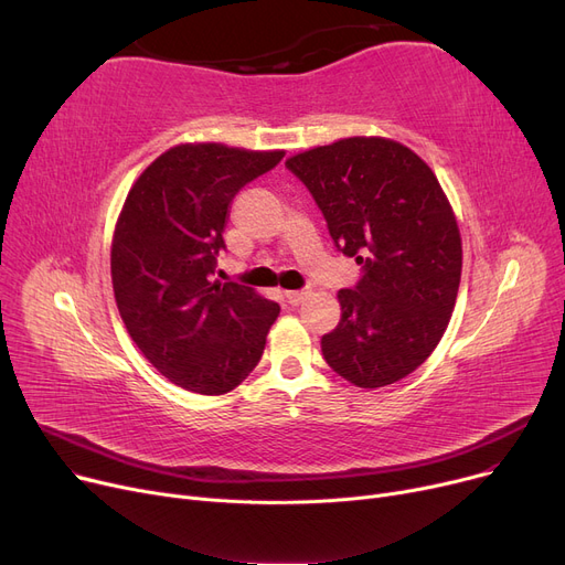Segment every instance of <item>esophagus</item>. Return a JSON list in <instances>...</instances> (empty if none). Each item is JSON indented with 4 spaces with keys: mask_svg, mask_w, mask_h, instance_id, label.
Wrapping results in <instances>:
<instances>
[{
    "mask_svg": "<svg viewBox=\"0 0 565 565\" xmlns=\"http://www.w3.org/2000/svg\"><path fill=\"white\" fill-rule=\"evenodd\" d=\"M284 295H286V302H288V305H292V307L302 305V302H305V298H307V292H305V290H286Z\"/></svg>",
    "mask_w": 565,
    "mask_h": 565,
    "instance_id": "obj_1",
    "label": "esophagus"
}]
</instances>
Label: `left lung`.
<instances>
[{
	"label": "left lung",
	"instance_id": "obj_1",
	"mask_svg": "<svg viewBox=\"0 0 565 565\" xmlns=\"http://www.w3.org/2000/svg\"><path fill=\"white\" fill-rule=\"evenodd\" d=\"M311 192L339 252L362 265L339 290L341 320L322 358L362 390L419 369L456 307L462 243L430 167L407 146L350 137L286 160Z\"/></svg>",
	"mask_w": 565,
	"mask_h": 565
}]
</instances>
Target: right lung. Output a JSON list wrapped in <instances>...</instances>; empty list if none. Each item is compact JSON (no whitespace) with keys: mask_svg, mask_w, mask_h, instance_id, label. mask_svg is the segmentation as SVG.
<instances>
[{"mask_svg":"<svg viewBox=\"0 0 565 565\" xmlns=\"http://www.w3.org/2000/svg\"><path fill=\"white\" fill-rule=\"evenodd\" d=\"M284 151L224 143L169 148L137 178L111 241V284L126 330L164 377L194 394L235 390L258 364L279 305L211 281L233 196Z\"/></svg>","mask_w":565,"mask_h":565,"instance_id":"obj_1","label":"right lung"}]
</instances>
